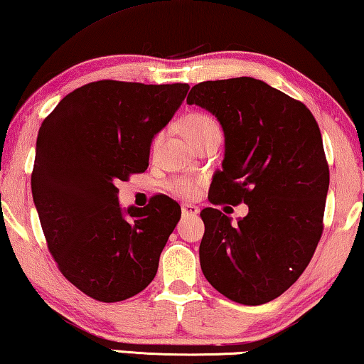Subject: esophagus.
Masks as SVG:
<instances>
[{"label": "esophagus", "instance_id": "obj_1", "mask_svg": "<svg viewBox=\"0 0 364 364\" xmlns=\"http://www.w3.org/2000/svg\"><path fill=\"white\" fill-rule=\"evenodd\" d=\"M181 214L183 217H191V215H198L199 214V208L193 204H183L181 205Z\"/></svg>", "mask_w": 364, "mask_h": 364}]
</instances>
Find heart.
I'll return each instance as SVG.
<instances>
[{"mask_svg":"<svg viewBox=\"0 0 364 364\" xmlns=\"http://www.w3.org/2000/svg\"><path fill=\"white\" fill-rule=\"evenodd\" d=\"M181 130L184 137H186L189 142L196 147L199 142H203V140L210 137L213 134H219L220 127L213 117L208 116V114L191 112L181 119ZM160 139H161L160 134L155 135V139L151 140V149L155 150L159 147ZM165 188L171 194H175V196L191 198L194 196V193H196L198 183L186 176H175V178H170V180L165 183Z\"/></svg>","mask_w":364,"mask_h":364,"instance_id":"1","label":"heart"}]
</instances>
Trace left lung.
I'll list each match as a JSON object with an SVG mask.
<instances>
[{
    "instance_id": "8db88e82",
    "label": "left lung",
    "mask_w": 364,
    "mask_h": 364,
    "mask_svg": "<svg viewBox=\"0 0 364 364\" xmlns=\"http://www.w3.org/2000/svg\"><path fill=\"white\" fill-rule=\"evenodd\" d=\"M186 102L224 129L209 200L248 205L237 222L214 208L200 213V269L230 301H273L304 273L323 232L330 173L318 124L304 102L250 77L203 81Z\"/></svg>"
}]
</instances>
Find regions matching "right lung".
Instances as JSON below:
<instances>
[{
    "label": "right lung",
    "mask_w": 364,
    "mask_h": 364,
    "mask_svg": "<svg viewBox=\"0 0 364 364\" xmlns=\"http://www.w3.org/2000/svg\"><path fill=\"white\" fill-rule=\"evenodd\" d=\"M188 90L186 83L93 81L43 119L32 198L60 273L96 301H126L155 278L180 205L155 196L147 208H129L124 215L116 183L147 170L151 139Z\"/></svg>",
    "instance_id": "right-lung-1"
}]
</instances>
